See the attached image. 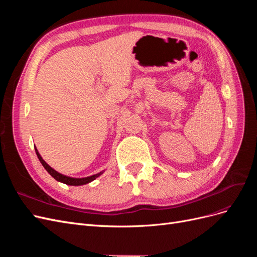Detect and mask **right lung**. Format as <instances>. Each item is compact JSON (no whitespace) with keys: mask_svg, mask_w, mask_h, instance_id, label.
<instances>
[{"mask_svg":"<svg viewBox=\"0 0 257 257\" xmlns=\"http://www.w3.org/2000/svg\"><path fill=\"white\" fill-rule=\"evenodd\" d=\"M35 152H36V155H37L38 160H40V162L42 163V165L44 166V168H45L46 170H47V172H48L54 179H56L57 181L62 182V183H65V184H67V185H83V184H87V183H89V182H91V181H93V180H95V179H96L97 177H99L100 175L103 174V172H100V173H98V174H95V175L90 176V177H85V178H72V177H67V176H64V175H62V174L58 173L57 170H54L52 167H50V166L47 164V163H46V162L43 160V158L41 157V154L38 153V150L36 149V148H35Z\"/></svg>","mask_w":257,"mask_h":257,"instance_id":"1","label":"right lung"}]
</instances>
